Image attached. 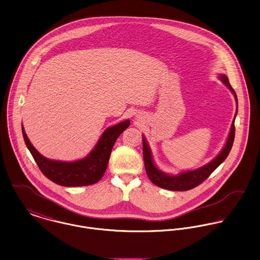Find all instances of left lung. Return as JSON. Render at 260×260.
Returning <instances> with one entry per match:
<instances>
[{
    "instance_id": "8db88e82",
    "label": "left lung",
    "mask_w": 260,
    "mask_h": 260,
    "mask_svg": "<svg viewBox=\"0 0 260 260\" xmlns=\"http://www.w3.org/2000/svg\"><path fill=\"white\" fill-rule=\"evenodd\" d=\"M220 78H221L222 82L231 90V92L235 96L236 102H238L237 95H236L234 89L232 88V86L230 85L227 76L221 75ZM236 114H237V110H236ZM236 114H235V117H236ZM235 117H234V120L232 122L231 131H230L229 137L227 139L226 145L223 148V150L221 151V153L213 161H211L207 165H205V166H203L199 169H196V170L181 172L178 175L166 174V173L162 172L161 170H159L156 167V165L154 164V161H153L151 150H150V148H149V146L146 142V139L143 138L144 162H145L146 172H147V175L150 178V180L155 185H157L161 188L168 189V190H174V191H185V190L192 189V188L197 187L198 185H200L228 157V155H229V153L232 149V146H233V143H234V138H235Z\"/></svg>"
}]
</instances>
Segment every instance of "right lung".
Returning <instances> with one entry per match:
<instances>
[{
    "label": "right lung",
    "mask_w": 260,
    "mask_h": 260,
    "mask_svg": "<svg viewBox=\"0 0 260 260\" xmlns=\"http://www.w3.org/2000/svg\"><path fill=\"white\" fill-rule=\"evenodd\" d=\"M129 123V120H124L108 127L102 134L93 151L86 158L74 162L54 161L43 157L28 140L23 125L22 134L28 150L45 177L61 186H85L94 184L102 178L113 145Z\"/></svg>",
    "instance_id": "add662e5"
}]
</instances>
